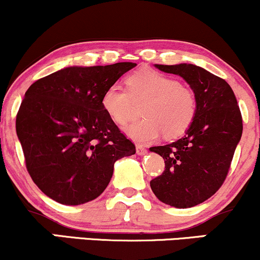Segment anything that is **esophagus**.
Listing matches in <instances>:
<instances>
[{"label": "esophagus", "mask_w": 260, "mask_h": 260, "mask_svg": "<svg viewBox=\"0 0 260 260\" xmlns=\"http://www.w3.org/2000/svg\"><path fill=\"white\" fill-rule=\"evenodd\" d=\"M136 150H137V154H138V155H145V154H147V149H145L144 147H143V145H140V144H137Z\"/></svg>", "instance_id": "obj_1"}]
</instances>
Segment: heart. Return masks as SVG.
Returning <instances> with one entry per match:
<instances>
[{
    "mask_svg": "<svg viewBox=\"0 0 260 260\" xmlns=\"http://www.w3.org/2000/svg\"><path fill=\"white\" fill-rule=\"evenodd\" d=\"M127 89L112 84L104 91L101 105L117 124L124 123L132 113L134 103L145 100L140 107L143 118L123 127L134 142L149 143L164 132L166 138H176L192 124L197 113L194 91L176 78L151 68H142L127 77Z\"/></svg>",
    "mask_w": 260,
    "mask_h": 260,
    "instance_id": "obj_1",
    "label": "heart"
}]
</instances>
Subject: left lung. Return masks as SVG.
<instances>
[{
    "mask_svg": "<svg viewBox=\"0 0 260 260\" xmlns=\"http://www.w3.org/2000/svg\"><path fill=\"white\" fill-rule=\"evenodd\" d=\"M177 74L197 98V113L181 139L150 148L165 160L162 175L150 181L160 202L178 209L192 208L215 194L228 176L242 136V116L226 80L190 63L155 64Z\"/></svg>",
    "mask_w": 260,
    "mask_h": 260,
    "instance_id": "left-lung-1",
    "label": "left lung"
}]
</instances>
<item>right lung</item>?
<instances>
[{
  "label": "right lung",
  "instance_id": "obj_1",
  "mask_svg": "<svg viewBox=\"0 0 260 260\" xmlns=\"http://www.w3.org/2000/svg\"><path fill=\"white\" fill-rule=\"evenodd\" d=\"M136 66H72L29 86L17 113V136L29 175L49 198L64 205L98 198L116 161L136 154L101 105L104 91Z\"/></svg>",
  "mask_w": 260,
  "mask_h": 260
}]
</instances>
